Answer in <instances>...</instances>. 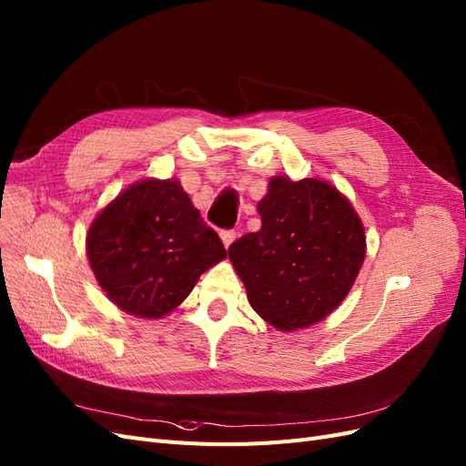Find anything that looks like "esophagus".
I'll list each match as a JSON object with an SVG mask.
<instances>
[{"instance_id":"esophagus-1","label":"esophagus","mask_w":466,"mask_h":466,"mask_svg":"<svg viewBox=\"0 0 466 466\" xmlns=\"http://www.w3.org/2000/svg\"><path fill=\"white\" fill-rule=\"evenodd\" d=\"M220 238H222L224 248H228V246L236 240V232H234V230H222V232H220Z\"/></svg>"}]
</instances>
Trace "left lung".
Masks as SVG:
<instances>
[{"instance_id": "left-lung-1", "label": "left lung", "mask_w": 466, "mask_h": 466, "mask_svg": "<svg viewBox=\"0 0 466 466\" xmlns=\"http://www.w3.org/2000/svg\"><path fill=\"white\" fill-rule=\"evenodd\" d=\"M258 210L261 228L228 248L251 309L285 331L324 320L365 259L357 212L336 187L312 177H273Z\"/></svg>"}]
</instances>
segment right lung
I'll list each match as a JSON object with an SVG mask.
<instances>
[{"instance_id":"1","label":"right lung","mask_w":466,"mask_h":466,"mask_svg":"<svg viewBox=\"0 0 466 466\" xmlns=\"http://www.w3.org/2000/svg\"><path fill=\"white\" fill-rule=\"evenodd\" d=\"M87 258L118 309L159 318L183 302L226 249L177 181L146 179L93 220Z\"/></svg>"}]
</instances>
